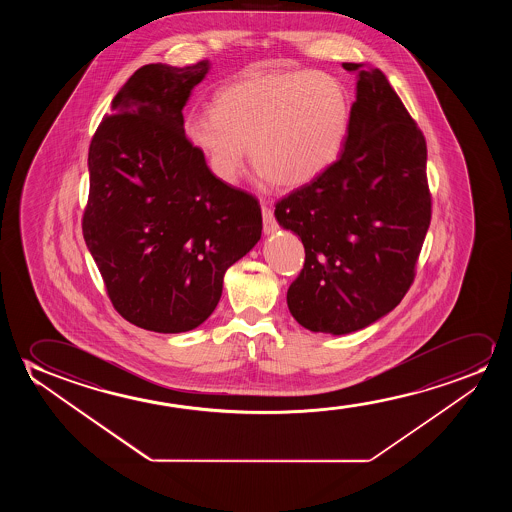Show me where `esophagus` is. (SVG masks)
<instances>
[{
	"instance_id": "34e87169",
	"label": "esophagus",
	"mask_w": 512,
	"mask_h": 512,
	"mask_svg": "<svg viewBox=\"0 0 512 512\" xmlns=\"http://www.w3.org/2000/svg\"><path fill=\"white\" fill-rule=\"evenodd\" d=\"M262 220H264V232H266V234L278 231V222L274 220L271 204L262 203Z\"/></svg>"
}]
</instances>
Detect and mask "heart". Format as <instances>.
Segmentation results:
<instances>
[{"mask_svg":"<svg viewBox=\"0 0 512 512\" xmlns=\"http://www.w3.org/2000/svg\"><path fill=\"white\" fill-rule=\"evenodd\" d=\"M351 98L339 78L315 70L250 73L222 87L215 108L183 129L220 182H238L246 145L259 175L295 189L337 161L350 131Z\"/></svg>","mask_w":512,"mask_h":512,"instance_id":"obj_1","label":"heart"}]
</instances>
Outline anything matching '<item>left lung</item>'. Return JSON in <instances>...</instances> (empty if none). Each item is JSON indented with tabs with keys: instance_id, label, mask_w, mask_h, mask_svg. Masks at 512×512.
Listing matches in <instances>:
<instances>
[{
	"instance_id": "obj_1",
	"label": "left lung",
	"mask_w": 512,
	"mask_h": 512,
	"mask_svg": "<svg viewBox=\"0 0 512 512\" xmlns=\"http://www.w3.org/2000/svg\"><path fill=\"white\" fill-rule=\"evenodd\" d=\"M343 68L358 73L343 152L274 210L306 252L288 309L304 329L334 336L364 329L404 299L432 218L420 127L378 68Z\"/></svg>"
}]
</instances>
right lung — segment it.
<instances>
[{"label":"right lung","instance_id":"add662e5","mask_svg":"<svg viewBox=\"0 0 512 512\" xmlns=\"http://www.w3.org/2000/svg\"><path fill=\"white\" fill-rule=\"evenodd\" d=\"M208 70V61L141 66L89 147L85 243L117 313L162 334L213 313L225 271L262 231L259 201L220 182L183 129V106Z\"/></svg>","mask_w":512,"mask_h":512}]
</instances>
